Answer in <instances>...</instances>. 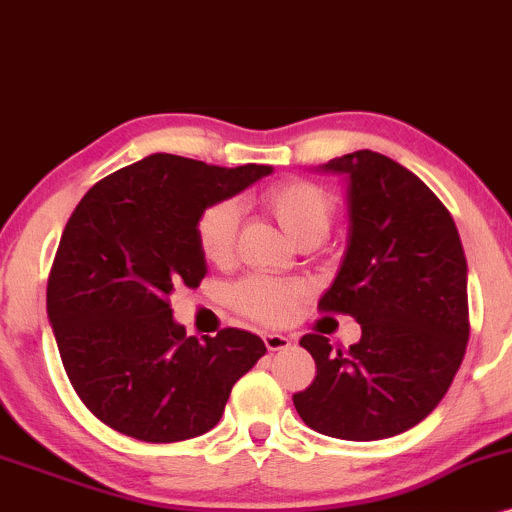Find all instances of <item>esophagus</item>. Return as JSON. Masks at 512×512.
I'll return each instance as SVG.
<instances>
[{"mask_svg":"<svg viewBox=\"0 0 512 512\" xmlns=\"http://www.w3.org/2000/svg\"><path fill=\"white\" fill-rule=\"evenodd\" d=\"M263 343H266L268 350H285L292 341L283 333H263Z\"/></svg>","mask_w":512,"mask_h":512,"instance_id":"esophagus-1","label":"esophagus"}]
</instances>
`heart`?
<instances>
[{"label":"heart","mask_w":512,"mask_h":512,"mask_svg":"<svg viewBox=\"0 0 512 512\" xmlns=\"http://www.w3.org/2000/svg\"><path fill=\"white\" fill-rule=\"evenodd\" d=\"M261 203L278 220L283 232L292 241L302 237H324L331 222V203L326 193L314 183L287 181L268 188ZM239 208L234 200H220L205 208L195 225V237L203 256L212 263H225L232 256L234 237H237ZM297 290L287 283L254 275L244 280L234 292L239 312L263 324H280L290 317Z\"/></svg>","instance_id":"1"}]
</instances>
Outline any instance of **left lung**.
Returning <instances> with one entry per match:
<instances>
[{"label": "left lung", "instance_id": "left-lung-1", "mask_svg": "<svg viewBox=\"0 0 512 512\" xmlns=\"http://www.w3.org/2000/svg\"><path fill=\"white\" fill-rule=\"evenodd\" d=\"M317 171L343 176L348 239L319 307L363 329L346 353L302 336L317 377L292 396L309 428L382 440L421 423L450 389L469 338L467 258L455 220L406 166L372 149Z\"/></svg>", "mask_w": 512, "mask_h": 512}]
</instances>
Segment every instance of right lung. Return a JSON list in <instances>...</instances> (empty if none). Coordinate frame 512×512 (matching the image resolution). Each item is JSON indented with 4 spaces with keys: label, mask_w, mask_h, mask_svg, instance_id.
<instances>
[{
    "label": "right lung",
    "mask_w": 512,
    "mask_h": 512,
    "mask_svg": "<svg viewBox=\"0 0 512 512\" xmlns=\"http://www.w3.org/2000/svg\"><path fill=\"white\" fill-rule=\"evenodd\" d=\"M273 166L225 169L149 154L96 183L62 232L48 280V321L74 392L99 421L145 442L208 433L234 382L266 355L256 333L200 343L174 321L176 287L208 273L198 217Z\"/></svg>",
    "instance_id": "1"
}]
</instances>
